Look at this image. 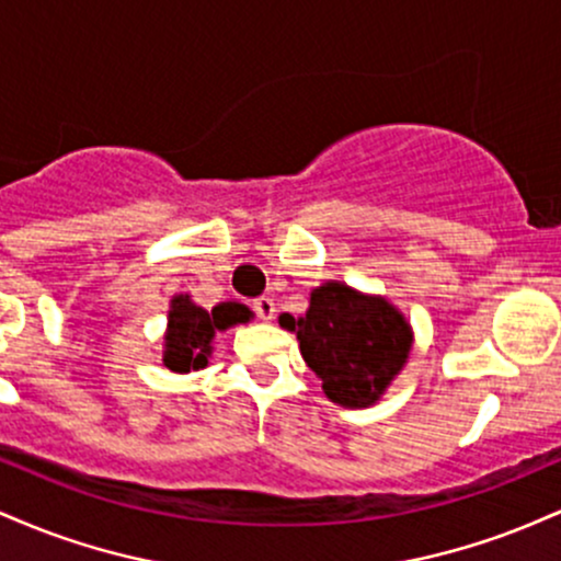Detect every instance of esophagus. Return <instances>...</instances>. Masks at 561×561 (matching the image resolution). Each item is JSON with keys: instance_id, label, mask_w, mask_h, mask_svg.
I'll list each match as a JSON object with an SVG mask.
<instances>
[{"instance_id": "34e87169", "label": "esophagus", "mask_w": 561, "mask_h": 561, "mask_svg": "<svg viewBox=\"0 0 561 561\" xmlns=\"http://www.w3.org/2000/svg\"><path fill=\"white\" fill-rule=\"evenodd\" d=\"M253 311H255V317L263 319V321L274 319V311H276L274 298H268V295H261V298H255L253 300Z\"/></svg>"}]
</instances>
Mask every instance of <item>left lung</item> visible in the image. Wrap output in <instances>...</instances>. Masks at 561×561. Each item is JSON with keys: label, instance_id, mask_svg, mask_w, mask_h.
Listing matches in <instances>:
<instances>
[{"label": "left lung", "instance_id": "1", "mask_svg": "<svg viewBox=\"0 0 561 561\" xmlns=\"http://www.w3.org/2000/svg\"><path fill=\"white\" fill-rule=\"evenodd\" d=\"M279 324L298 332L302 358L327 398L351 409L375 403L411 351L409 324L390 302L340 282L313 289L306 317L282 313Z\"/></svg>", "mask_w": 561, "mask_h": 561}]
</instances>
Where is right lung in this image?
Wrapping results in <instances>:
<instances>
[{
    "label": "right lung",
    "mask_w": 561,
    "mask_h": 561,
    "mask_svg": "<svg viewBox=\"0 0 561 561\" xmlns=\"http://www.w3.org/2000/svg\"><path fill=\"white\" fill-rule=\"evenodd\" d=\"M250 311L240 302H221L214 311L190 302V298L173 300L169 313V334H165L163 362L171 371L203 369L210 356V340L218 330L248 321Z\"/></svg>",
    "instance_id": "add662e5"
}]
</instances>
